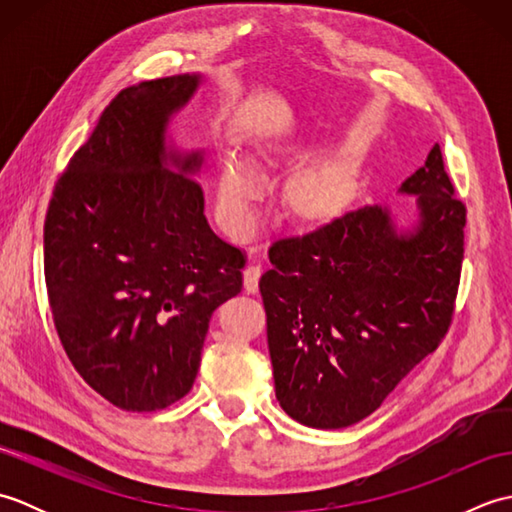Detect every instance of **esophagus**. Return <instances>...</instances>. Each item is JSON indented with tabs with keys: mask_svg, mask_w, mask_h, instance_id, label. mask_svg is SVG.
I'll use <instances>...</instances> for the list:
<instances>
[{
	"mask_svg": "<svg viewBox=\"0 0 512 512\" xmlns=\"http://www.w3.org/2000/svg\"><path fill=\"white\" fill-rule=\"evenodd\" d=\"M262 273H264V266L262 264H248L244 268V288L248 292H257L259 279H262Z\"/></svg>",
	"mask_w": 512,
	"mask_h": 512,
	"instance_id": "obj_1",
	"label": "esophagus"
}]
</instances>
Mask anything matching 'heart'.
Instances as JSON below:
<instances>
[{"mask_svg":"<svg viewBox=\"0 0 512 512\" xmlns=\"http://www.w3.org/2000/svg\"><path fill=\"white\" fill-rule=\"evenodd\" d=\"M257 187V169L246 158L233 156L224 162L220 171V209L233 233H242L250 224V204L255 200ZM325 193H328L325 182H310L303 189V202L310 206L319 204Z\"/></svg>","mask_w":512,"mask_h":512,"instance_id":"1","label":"heart"}]
</instances>
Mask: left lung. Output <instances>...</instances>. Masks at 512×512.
<instances>
[{
	"instance_id": "8db88e82",
	"label": "left lung",
	"mask_w": 512,
	"mask_h": 512,
	"mask_svg": "<svg viewBox=\"0 0 512 512\" xmlns=\"http://www.w3.org/2000/svg\"><path fill=\"white\" fill-rule=\"evenodd\" d=\"M420 224L400 233L361 206L279 237L259 281L275 394L290 418L343 429L374 413L447 336L458 299L466 206L436 143L400 184Z\"/></svg>"
}]
</instances>
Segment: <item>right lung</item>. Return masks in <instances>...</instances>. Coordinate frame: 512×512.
I'll use <instances>...</instances> for the list:
<instances>
[{
    "label": "right lung",
    "instance_id": "1",
    "mask_svg": "<svg viewBox=\"0 0 512 512\" xmlns=\"http://www.w3.org/2000/svg\"><path fill=\"white\" fill-rule=\"evenodd\" d=\"M198 76L118 92L48 204L43 273L59 341L96 394L158 411L189 394L215 308L242 290V248L204 217L200 156L165 154Z\"/></svg>",
    "mask_w": 512,
    "mask_h": 512
}]
</instances>
